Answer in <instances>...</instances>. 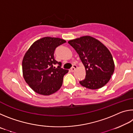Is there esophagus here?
Listing matches in <instances>:
<instances>
[{
	"mask_svg": "<svg viewBox=\"0 0 133 133\" xmlns=\"http://www.w3.org/2000/svg\"><path fill=\"white\" fill-rule=\"evenodd\" d=\"M76 69H77V66H76V65H75V64H74L73 66H72V67H71L70 70H71V72H74L76 70Z\"/></svg>",
	"mask_w": 133,
	"mask_h": 133,
	"instance_id": "esophagus-1",
	"label": "esophagus"
}]
</instances>
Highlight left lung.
Masks as SVG:
<instances>
[{
  "mask_svg": "<svg viewBox=\"0 0 133 133\" xmlns=\"http://www.w3.org/2000/svg\"><path fill=\"white\" fill-rule=\"evenodd\" d=\"M69 44L78 53L86 75L80 84L86 88L100 89L109 82L114 71L113 58L106 47L89 36L70 40Z\"/></svg>",
  "mask_w": 133,
  "mask_h": 133,
  "instance_id": "obj_1",
  "label": "left lung"
}]
</instances>
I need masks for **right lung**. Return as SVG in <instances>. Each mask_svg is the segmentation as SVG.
<instances>
[{"mask_svg": "<svg viewBox=\"0 0 133 133\" xmlns=\"http://www.w3.org/2000/svg\"><path fill=\"white\" fill-rule=\"evenodd\" d=\"M60 38L46 37L37 40L24 55L22 70L24 80L37 93L48 96L59 90L68 70L62 68V62L55 59L58 46L66 43ZM57 64L58 67H54Z\"/></svg>", "mask_w": 133, "mask_h": 133, "instance_id": "obj_1", "label": "right lung"}]
</instances>
